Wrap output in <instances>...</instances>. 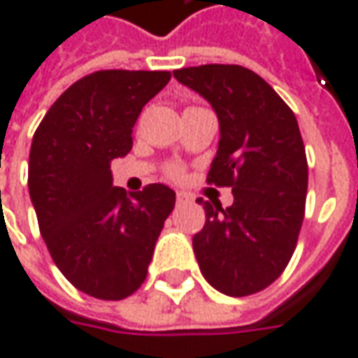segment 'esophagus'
I'll return each instance as SVG.
<instances>
[{
  "instance_id": "1",
  "label": "esophagus",
  "mask_w": 358,
  "mask_h": 358,
  "mask_svg": "<svg viewBox=\"0 0 358 358\" xmlns=\"http://www.w3.org/2000/svg\"><path fill=\"white\" fill-rule=\"evenodd\" d=\"M175 201H177V205L181 207V205H185V203H189V197H187L185 193H177V197H175Z\"/></svg>"
}]
</instances>
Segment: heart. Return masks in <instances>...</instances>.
Here are the masks:
<instances>
[{
  "label": "heart",
  "mask_w": 358,
  "mask_h": 358,
  "mask_svg": "<svg viewBox=\"0 0 358 358\" xmlns=\"http://www.w3.org/2000/svg\"><path fill=\"white\" fill-rule=\"evenodd\" d=\"M169 175H171V177H175V179H177V177H181V169H179V167H173L171 171H169Z\"/></svg>",
  "instance_id": "1"
}]
</instances>
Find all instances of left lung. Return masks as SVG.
Masks as SVG:
<instances>
[{"label":"left lung","instance_id":"1","mask_svg":"<svg viewBox=\"0 0 358 358\" xmlns=\"http://www.w3.org/2000/svg\"><path fill=\"white\" fill-rule=\"evenodd\" d=\"M219 119V149L207 183L233 189V205L197 199L205 225L193 237L201 273L217 291H263L291 261L305 217L309 167L295 113L263 77L241 65L173 71Z\"/></svg>","mask_w":358,"mask_h":358}]
</instances>
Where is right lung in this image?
Wrapping results in <instances>:
<instances>
[{"instance_id":"obj_1","label":"right lung","mask_w":358,"mask_h":358,"mask_svg":"<svg viewBox=\"0 0 358 358\" xmlns=\"http://www.w3.org/2000/svg\"><path fill=\"white\" fill-rule=\"evenodd\" d=\"M169 71L105 69L81 77L49 107L29 151V197L53 263L76 289L103 301L133 295L147 277L175 191L113 187L111 161L133 147L141 109Z\"/></svg>"}]
</instances>
